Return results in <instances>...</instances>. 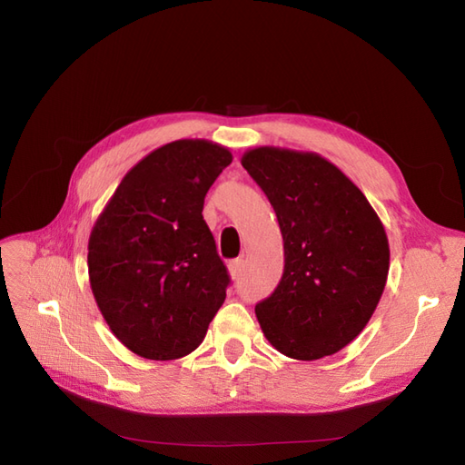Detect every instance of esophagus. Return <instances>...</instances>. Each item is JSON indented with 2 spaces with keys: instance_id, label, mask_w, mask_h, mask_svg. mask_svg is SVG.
<instances>
[{
  "instance_id": "esophagus-1",
  "label": "esophagus",
  "mask_w": 465,
  "mask_h": 465,
  "mask_svg": "<svg viewBox=\"0 0 465 465\" xmlns=\"http://www.w3.org/2000/svg\"><path fill=\"white\" fill-rule=\"evenodd\" d=\"M242 267H244V260H242V258H236V260H232V262L229 263V273H231V277H232V279H238V277H241V273H242Z\"/></svg>"
}]
</instances>
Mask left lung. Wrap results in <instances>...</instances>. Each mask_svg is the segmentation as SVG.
I'll return each mask as SVG.
<instances>
[{
    "mask_svg": "<svg viewBox=\"0 0 465 465\" xmlns=\"http://www.w3.org/2000/svg\"><path fill=\"white\" fill-rule=\"evenodd\" d=\"M242 166L273 205L283 234V277L256 304L265 340L297 361L333 355L364 330L384 292V224L318 153L256 147L242 154Z\"/></svg>",
    "mask_w": 465,
    "mask_h": 465,
    "instance_id": "1",
    "label": "left lung"
}]
</instances>
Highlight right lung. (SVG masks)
Instances as JSON below:
<instances>
[{
	"mask_svg": "<svg viewBox=\"0 0 465 465\" xmlns=\"http://www.w3.org/2000/svg\"><path fill=\"white\" fill-rule=\"evenodd\" d=\"M227 147L178 139L125 174L89 236V281L108 328L135 355L180 359L203 341L227 297V267L203 221Z\"/></svg>",
	"mask_w": 465,
	"mask_h": 465,
	"instance_id": "add662e5",
	"label": "right lung"
}]
</instances>
